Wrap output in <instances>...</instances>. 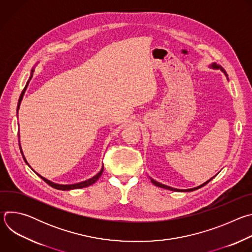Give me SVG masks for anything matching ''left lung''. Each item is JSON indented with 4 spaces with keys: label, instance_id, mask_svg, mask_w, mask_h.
I'll return each mask as SVG.
<instances>
[{
    "label": "left lung",
    "instance_id": "1",
    "mask_svg": "<svg viewBox=\"0 0 252 252\" xmlns=\"http://www.w3.org/2000/svg\"><path fill=\"white\" fill-rule=\"evenodd\" d=\"M210 68H212V69H220L222 73L225 75V77H226V79L228 80V76H227V74H226V71H225V69L220 65V64H219V63H210L209 65H208ZM218 175V174H217ZM217 175H214V176H217ZM213 176V177H214ZM150 177V179H151V182L155 185V186H157V187H158V188H161V189H169V190H173V191H182V192H187V191H193V190H195V189H200V188H202V187H204L206 184H208L211 179L213 178V177H211L210 179H208L207 182H205L204 184H202V185H200V186H198V187H196V188H192V189H174V188H171V187H168V186H165V185H162V184H160V183H158V182H157V181H155L154 178H152L151 176H149Z\"/></svg>",
    "mask_w": 252,
    "mask_h": 252
}]
</instances>
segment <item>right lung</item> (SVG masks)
I'll return each instance as SVG.
<instances>
[{
	"label": "right lung",
	"instance_id": "obj_1",
	"mask_svg": "<svg viewBox=\"0 0 252 252\" xmlns=\"http://www.w3.org/2000/svg\"><path fill=\"white\" fill-rule=\"evenodd\" d=\"M33 70H34V67H32V68L30 78H29V80H28V82H27V84H26V86H25V88H24V90H23V92H22V94H21V95H20L19 102H18V106H17V116H18V112H19L20 105H21V101H22V99H23V97H24V94H25V93H26V91H27V88H28V86H29V83H30V81H31V79H32V77ZM19 131H20V130H19ZM18 135H19V137H20V133H18ZM19 146H20V150H21V153H22L23 158H24V160L26 161V163L30 166V168H31V169H32L35 174H37L38 176H40L45 183H47L49 186H51L52 188H54V189H60V190H70V189H83V188L90 187V186L94 185V184L97 181V179L101 176L102 171H103V165H102V166H101V168H100V170H99V171H98L94 176H93V177H91V178L87 179V181H84V182H81V183H78V184H73V185H60V184H56V183H54V182L49 181L48 178H46V177L42 176L41 174H39L37 171H34V170L32 168V166L29 164L28 160L26 159V158H25V156H24V153H23V150H22V147H21V143H20V139H19Z\"/></svg>",
	"mask_w": 252,
	"mask_h": 252
}]
</instances>
